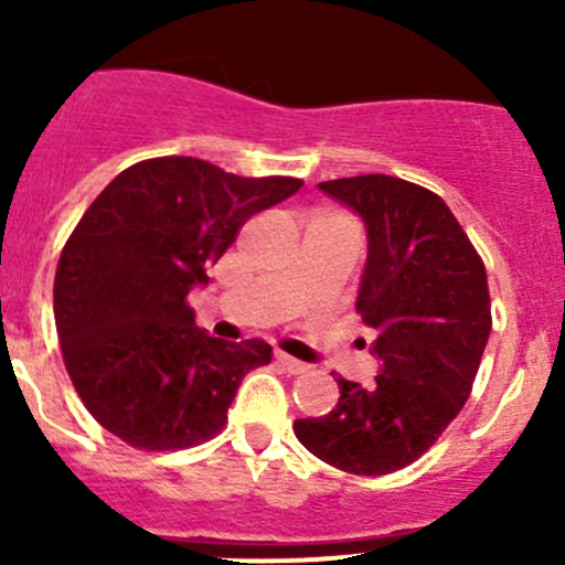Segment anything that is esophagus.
<instances>
[{
	"mask_svg": "<svg viewBox=\"0 0 565 565\" xmlns=\"http://www.w3.org/2000/svg\"><path fill=\"white\" fill-rule=\"evenodd\" d=\"M276 363H278V366L284 369V372H289V374H306V372H309V363L298 361V358L284 355V352H278V355H276Z\"/></svg>",
	"mask_w": 565,
	"mask_h": 565,
	"instance_id": "esophagus-1",
	"label": "esophagus"
}]
</instances>
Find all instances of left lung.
I'll list each match as a JSON object with an SVG mask.
<instances>
[{
    "instance_id": "left-lung-1",
    "label": "left lung",
    "mask_w": 565,
    "mask_h": 565,
    "mask_svg": "<svg viewBox=\"0 0 565 565\" xmlns=\"http://www.w3.org/2000/svg\"><path fill=\"white\" fill-rule=\"evenodd\" d=\"M369 232L358 315L383 369L372 385L335 374L339 404L295 420L315 457L385 476L424 457L465 407L492 330L487 267L435 191L391 174L319 182Z\"/></svg>"
}]
</instances>
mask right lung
<instances>
[{
	"label": "right lung",
	"instance_id": "obj_1",
	"mask_svg": "<svg viewBox=\"0 0 565 565\" xmlns=\"http://www.w3.org/2000/svg\"><path fill=\"white\" fill-rule=\"evenodd\" d=\"M300 185L163 156L119 172L89 204L56 265L54 322L73 388L106 431L139 451H180L224 429L273 347L207 335L188 292L250 215Z\"/></svg>",
	"mask_w": 565,
	"mask_h": 565
}]
</instances>
